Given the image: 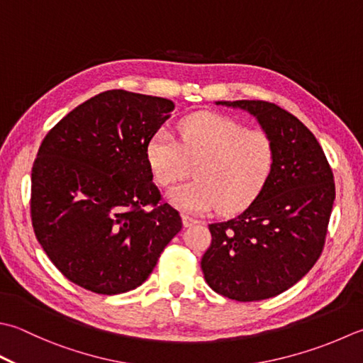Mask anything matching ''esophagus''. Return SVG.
<instances>
[{
	"label": "esophagus",
	"mask_w": 363,
	"mask_h": 363,
	"mask_svg": "<svg viewBox=\"0 0 363 363\" xmlns=\"http://www.w3.org/2000/svg\"><path fill=\"white\" fill-rule=\"evenodd\" d=\"M182 223H184V226H191L195 223H200V220L191 217V216H187V214H182Z\"/></svg>",
	"instance_id": "obj_1"
}]
</instances>
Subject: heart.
I'll return each instance as SVG.
<instances>
[{
  "instance_id": "b5f03b06",
  "label": "heart",
  "mask_w": 363,
  "mask_h": 363,
  "mask_svg": "<svg viewBox=\"0 0 363 363\" xmlns=\"http://www.w3.org/2000/svg\"><path fill=\"white\" fill-rule=\"evenodd\" d=\"M179 138L160 127L146 145V160L162 187L186 176L195 163V179L174 187L169 200L182 209L204 212L218 206L225 214L250 206L275 169L277 146L264 130L228 116L196 113L184 118Z\"/></svg>"
}]
</instances>
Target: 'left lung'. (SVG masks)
<instances>
[{"instance_id":"1","label":"left lung","mask_w":363,"mask_h":363,"mask_svg":"<svg viewBox=\"0 0 363 363\" xmlns=\"http://www.w3.org/2000/svg\"><path fill=\"white\" fill-rule=\"evenodd\" d=\"M250 111L275 141L267 186L234 218L209 225L201 258L208 285L220 296L255 302L296 285L321 257L335 181L315 135L281 106L266 101L218 102Z\"/></svg>"}]
</instances>
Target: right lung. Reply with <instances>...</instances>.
<instances>
[{
    "instance_id": "add662e5",
    "label": "right lung",
    "mask_w": 363,
    "mask_h": 363,
    "mask_svg": "<svg viewBox=\"0 0 363 363\" xmlns=\"http://www.w3.org/2000/svg\"><path fill=\"white\" fill-rule=\"evenodd\" d=\"M173 110L168 99L111 89L45 135L31 173L33 230L75 285L105 296L135 289L181 231L146 160L147 140Z\"/></svg>"
}]
</instances>
